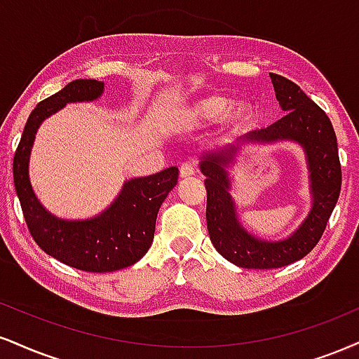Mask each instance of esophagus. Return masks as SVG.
<instances>
[{"mask_svg":"<svg viewBox=\"0 0 359 359\" xmlns=\"http://www.w3.org/2000/svg\"><path fill=\"white\" fill-rule=\"evenodd\" d=\"M196 174V163L194 162H185L180 165V179H189Z\"/></svg>","mask_w":359,"mask_h":359,"instance_id":"1","label":"esophagus"}]
</instances>
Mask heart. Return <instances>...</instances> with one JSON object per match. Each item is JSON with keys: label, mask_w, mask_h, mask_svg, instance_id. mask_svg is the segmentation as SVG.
Here are the masks:
<instances>
[{"label": "heart", "mask_w": 359, "mask_h": 359, "mask_svg": "<svg viewBox=\"0 0 359 359\" xmlns=\"http://www.w3.org/2000/svg\"><path fill=\"white\" fill-rule=\"evenodd\" d=\"M254 109L248 100L231 103L222 95H207L184 107L177 114V120L189 127H201L221 120L229 132L239 133L254 123Z\"/></svg>", "instance_id": "b5f03b06"}]
</instances>
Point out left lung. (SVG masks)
<instances>
[{
  "label": "left lung",
  "mask_w": 359,
  "mask_h": 359,
  "mask_svg": "<svg viewBox=\"0 0 359 359\" xmlns=\"http://www.w3.org/2000/svg\"><path fill=\"white\" fill-rule=\"evenodd\" d=\"M283 118L262 130L241 137L239 144L204 154L198 168L205 175L207 229L222 257L245 269H274L299 261L319 243L341 191L338 140L327 115L294 81L271 73ZM292 141L304 149L310 172L311 209L300 227L284 240L269 241L254 236L240 222L231 197L230 168L242 147L249 143Z\"/></svg>",
  "instance_id": "8db88e82"
}]
</instances>
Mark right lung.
<instances>
[{
    "label": "right lung",
    "instance_id": "add662e5",
    "mask_svg": "<svg viewBox=\"0 0 359 359\" xmlns=\"http://www.w3.org/2000/svg\"><path fill=\"white\" fill-rule=\"evenodd\" d=\"M103 92V81L80 79L38 103L13 158L16 196L34 243L63 264L88 273L123 269L145 256L154 241L158 209L179 179V168L168 167L154 175L125 180L115 201L88 219L56 217L41 204L29 182V155L38 128L67 103L93 102Z\"/></svg>",
    "mask_w": 359,
    "mask_h": 359
}]
</instances>
